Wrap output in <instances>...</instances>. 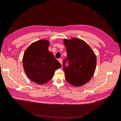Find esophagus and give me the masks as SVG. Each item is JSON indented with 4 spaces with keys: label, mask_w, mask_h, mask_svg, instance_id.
I'll return each mask as SVG.
<instances>
[{
    "label": "esophagus",
    "mask_w": 121,
    "mask_h": 121,
    "mask_svg": "<svg viewBox=\"0 0 121 121\" xmlns=\"http://www.w3.org/2000/svg\"><path fill=\"white\" fill-rule=\"evenodd\" d=\"M58 61H59L60 63V64H62V63H63V60H62V58H59L58 59Z\"/></svg>",
    "instance_id": "obj_1"
}]
</instances>
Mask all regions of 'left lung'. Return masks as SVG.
Instances as JSON below:
<instances>
[{"label": "left lung", "mask_w": 121, "mask_h": 121, "mask_svg": "<svg viewBox=\"0 0 121 121\" xmlns=\"http://www.w3.org/2000/svg\"><path fill=\"white\" fill-rule=\"evenodd\" d=\"M67 58L63 61L65 79L71 85L78 87L88 82L92 77L96 65V57L88 44L78 38L64 39ZM68 63L67 67L65 64Z\"/></svg>", "instance_id": "8db88e82"}]
</instances>
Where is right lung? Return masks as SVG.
Listing matches in <instances>:
<instances>
[{
	"mask_svg": "<svg viewBox=\"0 0 121 121\" xmlns=\"http://www.w3.org/2000/svg\"><path fill=\"white\" fill-rule=\"evenodd\" d=\"M49 42L40 40L28 47L23 59L24 69L31 81L39 85L45 84L52 79L60 64L48 50Z\"/></svg>",
	"mask_w": 121,
	"mask_h": 121,
	"instance_id": "add662e5",
	"label": "right lung"
}]
</instances>
